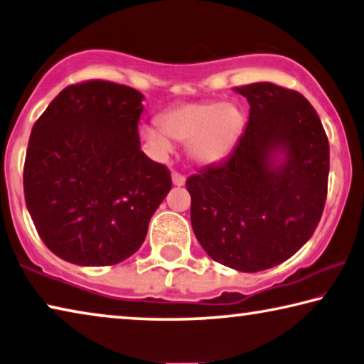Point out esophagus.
Masks as SVG:
<instances>
[{"label": "esophagus", "instance_id": "esophagus-1", "mask_svg": "<svg viewBox=\"0 0 364 364\" xmlns=\"http://www.w3.org/2000/svg\"><path fill=\"white\" fill-rule=\"evenodd\" d=\"M172 182H174V186L181 187L186 183V176L181 174V172H172Z\"/></svg>", "mask_w": 364, "mask_h": 364}]
</instances>
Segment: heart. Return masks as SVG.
Returning <instances> with one entry per match:
<instances>
[{
    "mask_svg": "<svg viewBox=\"0 0 364 364\" xmlns=\"http://www.w3.org/2000/svg\"><path fill=\"white\" fill-rule=\"evenodd\" d=\"M159 125L143 130L144 138L159 153H169L172 139L190 143L193 158L213 163L225 158L236 143L242 128V114L228 102H183L163 112Z\"/></svg>",
    "mask_w": 364,
    "mask_h": 364,
    "instance_id": "obj_1",
    "label": "heart"
}]
</instances>
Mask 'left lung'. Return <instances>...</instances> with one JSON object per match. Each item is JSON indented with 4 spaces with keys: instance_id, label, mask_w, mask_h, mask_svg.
<instances>
[{
    "instance_id": "1",
    "label": "left lung",
    "mask_w": 364,
    "mask_h": 364,
    "mask_svg": "<svg viewBox=\"0 0 364 364\" xmlns=\"http://www.w3.org/2000/svg\"><path fill=\"white\" fill-rule=\"evenodd\" d=\"M249 122L225 161L187 178L195 236L211 259L239 272L288 260L311 239L327 198L328 139L309 100L294 89L252 82ZM277 147L287 151L272 166Z\"/></svg>"
}]
</instances>
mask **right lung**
Instances as JSON below:
<instances>
[{
    "label": "right lung",
    "instance_id": "right-lung-1",
    "mask_svg": "<svg viewBox=\"0 0 364 364\" xmlns=\"http://www.w3.org/2000/svg\"><path fill=\"white\" fill-rule=\"evenodd\" d=\"M143 94L89 80L66 86L32 127L24 197L43 244L76 265H115L135 254L172 187L139 146Z\"/></svg>",
    "mask_w": 364,
    "mask_h": 364
}]
</instances>
